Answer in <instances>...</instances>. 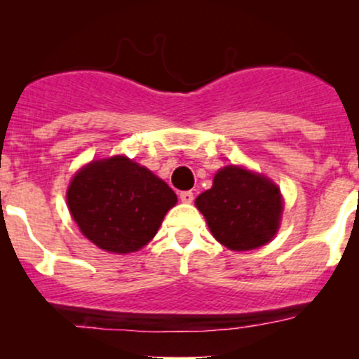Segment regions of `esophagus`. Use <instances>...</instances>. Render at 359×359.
I'll return each mask as SVG.
<instances>
[{"instance_id":"esophagus-1","label":"esophagus","mask_w":359,"mask_h":359,"mask_svg":"<svg viewBox=\"0 0 359 359\" xmlns=\"http://www.w3.org/2000/svg\"><path fill=\"white\" fill-rule=\"evenodd\" d=\"M180 201H182V203H185V204H191L194 201V194L191 191L180 192Z\"/></svg>"}]
</instances>
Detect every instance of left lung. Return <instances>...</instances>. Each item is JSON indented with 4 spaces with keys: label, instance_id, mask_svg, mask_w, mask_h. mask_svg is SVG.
Segmentation results:
<instances>
[{
    "label": "left lung",
    "instance_id": "8db88e82",
    "mask_svg": "<svg viewBox=\"0 0 359 359\" xmlns=\"http://www.w3.org/2000/svg\"><path fill=\"white\" fill-rule=\"evenodd\" d=\"M196 205L212 236L236 251L266 245L278 231L283 211L277 185L238 165L221 168L214 175L212 187L197 197Z\"/></svg>",
    "mask_w": 359,
    "mask_h": 359
}]
</instances>
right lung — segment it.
Masks as SVG:
<instances>
[{
	"mask_svg": "<svg viewBox=\"0 0 359 359\" xmlns=\"http://www.w3.org/2000/svg\"><path fill=\"white\" fill-rule=\"evenodd\" d=\"M175 204V192L162 179L123 155L88 163L67 189L81 233L109 253L143 248Z\"/></svg>",
	"mask_w": 359,
	"mask_h": 359,
	"instance_id": "1",
	"label": "right lung"
}]
</instances>
